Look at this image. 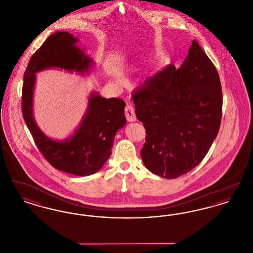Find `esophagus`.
<instances>
[{
  "label": "esophagus",
  "instance_id": "obj_1",
  "mask_svg": "<svg viewBox=\"0 0 253 253\" xmlns=\"http://www.w3.org/2000/svg\"><path fill=\"white\" fill-rule=\"evenodd\" d=\"M125 117H126V120L129 122L136 121L135 113H134V110L132 108V105H130V104L126 105V107H125Z\"/></svg>",
  "mask_w": 253,
  "mask_h": 253
}]
</instances>
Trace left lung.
Returning <instances> with one entry per match:
<instances>
[{
  "mask_svg": "<svg viewBox=\"0 0 253 253\" xmlns=\"http://www.w3.org/2000/svg\"><path fill=\"white\" fill-rule=\"evenodd\" d=\"M132 97L146 129V168L172 179L203 160L220 128L223 98L216 68L195 40L179 69L169 64Z\"/></svg>",
  "mask_w": 253,
  "mask_h": 253,
  "instance_id": "1",
  "label": "left lung"
}]
</instances>
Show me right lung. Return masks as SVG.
I'll list each match as a JSON object with an SVG mask.
<instances>
[{"mask_svg":"<svg viewBox=\"0 0 253 253\" xmlns=\"http://www.w3.org/2000/svg\"><path fill=\"white\" fill-rule=\"evenodd\" d=\"M78 42L69 32L58 31L37 50L24 73L22 105L25 124L49 163L61 171L86 176L99 170L111 156L115 135L126 124L125 102L91 93L81 123L63 140L47 136L37 125L33 115L37 73L52 68L81 75L91 72L94 60L77 45Z\"/></svg>","mask_w":253,"mask_h":253,"instance_id":"right-lung-1","label":"right lung"}]
</instances>
